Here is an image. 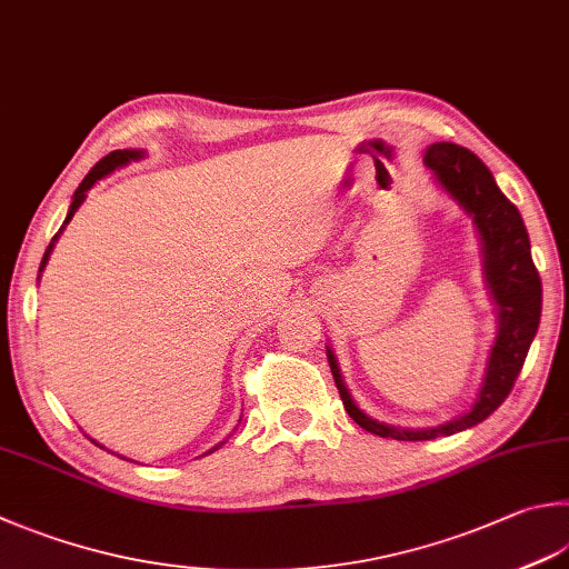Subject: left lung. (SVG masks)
<instances>
[{
    "label": "left lung",
    "instance_id": "1",
    "mask_svg": "<svg viewBox=\"0 0 569 569\" xmlns=\"http://www.w3.org/2000/svg\"><path fill=\"white\" fill-rule=\"evenodd\" d=\"M423 160L433 170L438 183L473 216L480 240H483L486 277L492 299L498 305L500 329L476 403L456 421L428 428V431H403V428L379 423L367 413H361L359 406L351 401L345 381H341L335 353L327 349L329 367L335 373V383L347 413L363 431L381 438H396V441H431V438L453 436L486 421L512 391V383L518 379L532 339L538 335L542 312V282L530 254L528 230H525L518 208L502 196L483 160L456 143H433L426 151Z\"/></svg>",
    "mask_w": 569,
    "mask_h": 569
}]
</instances>
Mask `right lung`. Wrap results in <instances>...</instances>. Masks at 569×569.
Returning a JSON list of instances; mask_svg holds the SVG:
<instances>
[{
  "label": "right lung",
  "instance_id": "1",
  "mask_svg": "<svg viewBox=\"0 0 569 569\" xmlns=\"http://www.w3.org/2000/svg\"><path fill=\"white\" fill-rule=\"evenodd\" d=\"M136 158H141V151H113V153H109V156H103L99 163H96L91 170H89V176H86L83 180H81V186L77 188V192H73V200H71V208H69V216H67V220H63V224H67L71 218H73V212L79 210V206L83 202V198H86V190H89L96 180H101L103 176H109L111 170H116L118 166H126L128 160H136ZM57 238L59 234H53V240H51V244L47 248V252H44V260H41V267H39V272L44 270V264H47V260H49V254H51V250H53V242H57ZM222 446V443H220ZM218 448V446H216ZM216 448H212V451H216ZM210 451V453H212Z\"/></svg>",
  "mask_w": 569,
  "mask_h": 569
}]
</instances>
